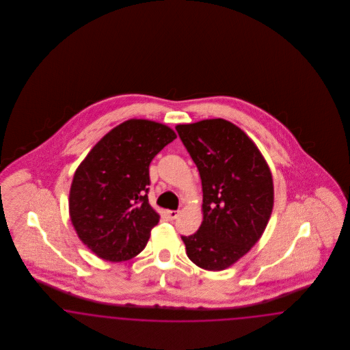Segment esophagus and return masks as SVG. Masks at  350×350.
Returning a JSON list of instances; mask_svg holds the SVG:
<instances>
[{
  "label": "esophagus",
  "instance_id": "1",
  "mask_svg": "<svg viewBox=\"0 0 350 350\" xmlns=\"http://www.w3.org/2000/svg\"><path fill=\"white\" fill-rule=\"evenodd\" d=\"M178 214H180V213L176 211V210H169V211H167V217H169V219H172V220L178 217Z\"/></svg>",
  "mask_w": 350,
  "mask_h": 350
}]
</instances>
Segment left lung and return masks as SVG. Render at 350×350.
I'll return each instance as SVG.
<instances>
[{"label":"left lung","mask_w":350,"mask_h":350,"mask_svg":"<svg viewBox=\"0 0 350 350\" xmlns=\"http://www.w3.org/2000/svg\"><path fill=\"white\" fill-rule=\"evenodd\" d=\"M183 146L200 170L203 221L181 236L197 267L219 271L250 252L267 228L274 203L271 172L250 136L217 118L177 124Z\"/></svg>","instance_id":"obj_1"}]
</instances>
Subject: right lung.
Instances as JSON below:
<instances>
[{
    "label": "right lung",
    "mask_w": 350,
    "mask_h": 350,
    "mask_svg": "<svg viewBox=\"0 0 350 350\" xmlns=\"http://www.w3.org/2000/svg\"><path fill=\"white\" fill-rule=\"evenodd\" d=\"M177 137L148 119L120 123L88 153L69 191V217L83 244L111 262L146 248L160 215L148 202L150 164Z\"/></svg>",
    "instance_id": "1"
}]
</instances>
